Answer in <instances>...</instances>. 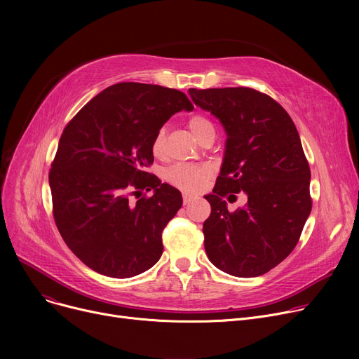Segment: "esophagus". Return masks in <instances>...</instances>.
<instances>
[{"label":"esophagus","mask_w":359,"mask_h":359,"mask_svg":"<svg viewBox=\"0 0 359 359\" xmlns=\"http://www.w3.org/2000/svg\"><path fill=\"white\" fill-rule=\"evenodd\" d=\"M195 199H198V195L187 194V192H184V194H183V203H184V205H186V203H191V202H194Z\"/></svg>","instance_id":"obj_1"}]
</instances>
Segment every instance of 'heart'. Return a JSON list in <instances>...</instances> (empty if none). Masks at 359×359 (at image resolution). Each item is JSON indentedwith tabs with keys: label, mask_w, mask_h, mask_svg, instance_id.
I'll list each match as a JSON object with an SVG mask.
<instances>
[{
	"label": "heart",
	"mask_w": 359,
	"mask_h": 359,
	"mask_svg": "<svg viewBox=\"0 0 359 359\" xmlns=\"http://www.w3.org/2000/svg\"><path fill=\"white\" fill-rule=\"evenodd\" d=\"M191 132L199 141L206 130L214 129L208 118L203 115H194L187 122ZM151 151L156 157H161L165 151V134L164 129H160L151 142ZM212 175V168L208 164H176L170 167L165 172V180L172 186L179 187L186 192H195L202 186V183L210 179Z\"/></svg>",
	"instance_id": "1"
}]
</instances>
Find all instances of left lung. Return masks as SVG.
I'll return each instance as SVG.
<instances>
[{"instance_id":"left-lung-1","label":"left lung","mask_w":359,"mask_h":359,"mask_svg":"<svg viewBox=\"0 0 359 359\" xmlns=\"http://www.w3.org/2000/svg\"><path fill=\"white\" fill-rule=\"evenodd\" d=\"M195 104L217 116L225 156L203 222L205 250L225 273L269 272L297 246L311 212L310 165L298 130L278 102L249 87L189 88ZM243 191L248 202L231 213L222 198Z\"/></svg>"}]
</instances>
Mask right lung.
<instances>
[{
  "label": "right lung",
  "instance_id": "add662e5",
  "mask_svg": "<svg viewBox=\"0 0 359 359\" xmlns=\"http://www.w3.org/2000/svg\"><path fill=\"white\" fill-rule=\"evenodd\" d=\"M180 110L194 104L179 90L118 83L67 123L49 170L52 214L67 246L90 269L130 278L161 257V233L182 195L144 168L154 161V135ZM144 189L154 195L132 203Z\"/></svg>",
  "mask_w": 359,
  "mask_h": 359
}]
</instances>
